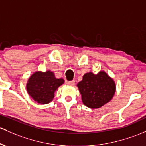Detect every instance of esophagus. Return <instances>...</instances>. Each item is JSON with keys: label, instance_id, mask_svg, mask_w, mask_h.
Masks as SVG:
<instances>
[{"label": "esophagus", "instance_id": "34e87169", "mask_svg": "<svg viewBox=\"0 0 146 146\" xmlns=\"http://www.w3.org/2000/svg\"><path fill=\"white\" fill-rule=\"evenodd\" d=\"M67 84H68V85H70V86H73L75 84V81L74 80H72V81H68L67 82Z\"/></svg>", "mask_w": 146, "mask_h": 146}]
</instances>
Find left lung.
Wrapping results in <instances>:
<instances>
[{
  "label": "left lung",
  "mask_w": 146,
  "mask_h": 146,
  "mask_svg": "<svg viewBox=\"0 0 146 146\" xmlns=\"http://www.w3.org/2000/svg\"><path fill=\"white\" fill-rule=\"evenodd\" d=\"M78 86L83 103L91 109L99 108L111 100L116 91L114 82L104 71L97 75L85 73Z\"/></svg>",
  "instance_id": "8db88e82"
}]
</instances>
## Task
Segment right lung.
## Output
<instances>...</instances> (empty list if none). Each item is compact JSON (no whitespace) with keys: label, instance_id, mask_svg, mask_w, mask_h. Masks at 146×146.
I'll return each instance as SVG.
<instances>
[{"label":"right lung","instance_id":"right-lung-1","mask_svg":"<svg viewBox=\"0 0 146 146\" xmlns=\"http://www.w3.org/2000/svg\"><path fill=\"white\" fill-rule=\"evenodd\" d=\"M63 79H57L52 72H36L29 78L27 91L29 95L41 104H47L52 101L54 93L64 83Z\"/></svg>","mask_w":146,"mask_h":146}]
</instances>
